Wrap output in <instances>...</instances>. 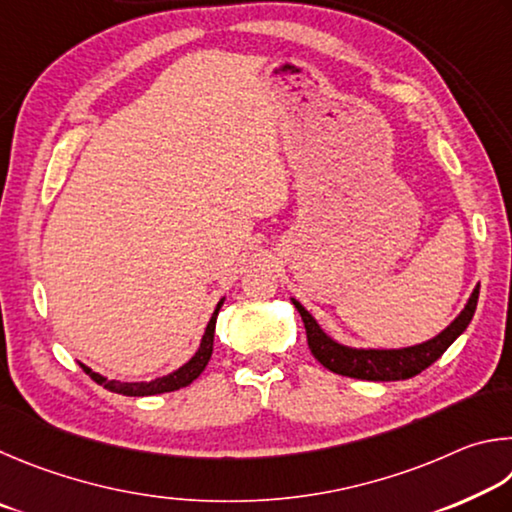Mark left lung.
<instances>
[{"label":"left lung","mask_w":512,"mask_h":512,"mask_svg":"<svg viewBox=\"0 0 512 512\" xmlns=\"http://www.w3.org/2000/svg\"><path fill=\"white\" fill-rule=\"evenodd\" d=\"M479 301V285L474 288L468 306L456 317L450 326H447L441 335L429 339L425 344L398 348V351H357V348L342 346L330 339L324 330L317 326V321L308 315V310L301 306L299 301H292L294 308L299 310L306 326L308 348L315 355V360L326 366L328 371L346 375V378L357 380H371V382H391V380H409L432 366L438 357H441L452 342L459 337L474 317Z\"/></svg>","instance_id":"8db88e82"}]
</instances>
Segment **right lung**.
<instances>
[{
	"label": "right lung",
	"mask_w": 512,
	"mask_h": 512,
	"mask_svg": "<svg viewBox=\"0 0 512 512\" xmlns=\"http://www.w3.org/2000/svg\"><path fill=\"white\" fill-rule=\"evenodd\" d=\"M220 306H222V301L218 303V308H215L213 317L209 321V326H206V330H204L202 344H200V348H197V353L182 366V369H177L175 373L166 375V378H157V380H152V382H116V380L103 378V375L94 373L92 369H87L85 364H80V366H83V371L96 384H101V387L107 389V391L121 393V396H134V398H139V396H157V393H168V391H177V389H182V387H188V384H191L197 378V375H200L206 369V364H209V360H211L215 319H218Z\"/></svg>",
	"instance_id": "add662e5"
}]
</instances>
